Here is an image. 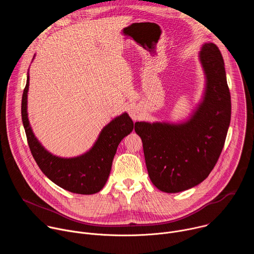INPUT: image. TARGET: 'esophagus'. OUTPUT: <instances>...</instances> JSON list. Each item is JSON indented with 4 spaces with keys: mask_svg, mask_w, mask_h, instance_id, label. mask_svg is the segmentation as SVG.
<instances>
[{
    "mask_svg": "<svg viewBox=\"0 0 254 254\" xmlns=\"http://www.w3.org/2000/svg\"><path fill=\"white\" fill-rule=\"evenodd\" d=\"M128 114L130 116V118L132 119V121H138L140 119V113L137 110V107L135 106H131L128 108Z\"/></svg>",
    "mask_w": 254,
    "mask_h": 254,
    "instance_id": "34e87169",
    "label": "esophagus"
}]
</instances>
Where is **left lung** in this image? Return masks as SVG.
<instances>
[{
    "label": "left lung",
    "instance_id": "8db88e82",
    "mask_svg": "<svg viewBox=\"0 0 254 254\" xmlns=\"http://www.w3.org/2000/svg\"><path fill=\"white\" fill-rule=\"evenodd\" d=\"M205 86L182 122H137L152 183L166 193L191 189L209 176L222 152L231 118V100L220 50L205 42L199 52Z\"/></svg>",
    "mask_w": 254,
    "mask_h": 254
}]
</instances>
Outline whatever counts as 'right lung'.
Instances as JSON below:
<instances>
[{
    "label": "right lung",
    "instance_id": "add662e5",
    "mask_svg": "<svg viewBox=\"0 0 254 254\" xmlns=\"http://www.w3.org/2000/svg\"><path fill=\"white\" fill-rule=\"evenodd\" d=\"M29 81L28 70L22 96V122L36 163L49 180L66 191L82 195L99 192L110 177L120 142L133 129L131 119L127 113L115 118L103 127L93 146L82 155L73 158L55 156L44 148L31 127L28 118Z\"/></svg>",
    "mask_w": 254,
    "mask_h": 254
}]
</instances>
